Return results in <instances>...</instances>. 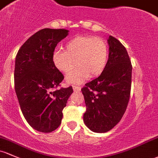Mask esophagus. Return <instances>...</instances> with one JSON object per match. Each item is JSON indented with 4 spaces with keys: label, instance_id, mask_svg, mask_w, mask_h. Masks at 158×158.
Instances as JSON below:
<instances>
[{
    "label": "esophagus",
    "instance_id": "esophagus-1",
    "mask_svg": "<svg viewBox=\"0 0 158 158\" xmlns=\"http://www.w3.org/2000/svg\"><path fill=\"white\" fill-rule=\"evenodd\" d=\"M72 87H73V89H74V91H80V90H81V86H79L74 85V86H72Z\"/></svg>",
    "mask_w": 158,
    "mask_h": 158
}]
</instances>
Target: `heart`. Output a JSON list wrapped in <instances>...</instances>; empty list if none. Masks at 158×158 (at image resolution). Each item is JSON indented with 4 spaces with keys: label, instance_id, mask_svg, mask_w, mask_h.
Segmentation results:
<instances>
[{
    "label": "heart",
    "instance_id": "obj_1",
    "mask_svg": "<svg viewBox=\"0 0 158 158\" xmlns=\"http://www.w3.org/2000/svg\"><path fill=\"white\" fill-rule=\"evenodd\" d=\"M109 57L108 44L103 39L90 35H81L71 39L64 50H56L52 56L55 67L64 74L69 83H81L86 77H96L106 69Z\"/></svg>",
    "mask_w": 158,
    "mask_h": 158
}]
</instances>
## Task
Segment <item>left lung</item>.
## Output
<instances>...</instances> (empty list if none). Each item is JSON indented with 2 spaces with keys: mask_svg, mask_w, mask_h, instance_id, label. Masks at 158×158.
Masks as SVG:
<instances>
[{
  "mask_svg": "<svg viewBox=\"0 0 158 158\" xmlns=\"http://www.w3.org/2000/svg\"><path fill=\"white\" fill-rule=\"evenodd\" d=\"M108 43L109 57L106 69L81 89L86 106L84 121L96 133H106L119 123L131 91L132 65L126 48L111 35Z\"/></svg>",
  "mask_w": 158,
  "mask_h": 158,
  "instance_id": "8db88e82",
  "label": "left lung"
}]
</instances>
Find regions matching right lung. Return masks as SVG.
<instances>
[{
	"label": "right lung",
	"instance_id": "obj_1",
	"mask_svg": "<svg viewBox=\"0 0 158 158\" xmlns=\"http://www.w3.org/2000/svg\"><path fill=\"white\" fill-rule=\"evenodd\" d=\"M69 34L63 28H44L30 37L16 57L15 90L21 111L32 128L50 133L62 122V110L73 93L61 87L64 76L54 65L56 47Z\"/></svg>",
	"mask_w": 158,
	"mask_h": 158
}]
</instances>
